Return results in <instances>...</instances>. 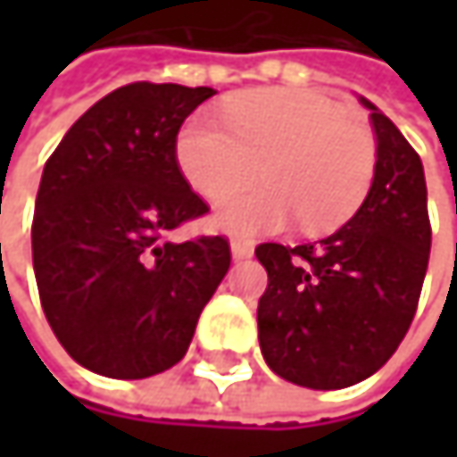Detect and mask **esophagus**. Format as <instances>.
<instances>
[{
	"mask_svg": "<svg viewBox=\"0 0 457 457\" xmlns=\"http://www.w3.org/2000/svg\"><path fill=\"white\" fill-rule=\"evenodd\" d=\"M229 248H232V256L235 259H248L253 253V243H248V240H232Z\"/></svg>",
	"mask_w": 457,
	"mask_h": 457,
	"instance_id": "obj_1",
	"label": "esophagus"
}]
</instances>
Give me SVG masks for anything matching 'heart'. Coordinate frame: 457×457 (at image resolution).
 I'll use <instances>...</instances> for the list:
<instances>
[{
	"instance_id": "obj_1",
	"label": "heart",
	"mask_w": 457,
	"mask_h": 457,
	"mask_svg": "<svg viewBox=\"0 0 457 457\" xmlns=\"http://www.w3.org/2000/svg\"><path fill=\"white\" fill-rule=\"evenodd\" d=\"M185 179L222 201L250 184L258 166L267 188L228 199L214 222L232 235L286 228H341L365 204L378 150L370 129L336 100L307 89H259L229 100L225 121L198 113L177 139Z\"/></svg>"
}]
</instances>
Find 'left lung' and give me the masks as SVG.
Masks as SVG:
<instances>
[{
  "instance_id": "8db88e82",
  "label": "left lung",
  "mask_w": 457,
  "mask_h": 457,
  "mask_svg": "<svg viewBox=\"0 0 457 457\" xmlns=\"http://www.w3.org/2000/svg\"><path fill=\"white\" fill-rule=\"evenodd\" d=\"M376 177L357 214L320 243H259L267 270L259 346L267 365L307 389H344L373 376L411 328L431 251L423 163L365 97Z\"/></svg>"
}]
</instances>
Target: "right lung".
<instances>
[{
    "label": "right lung",
    "mask_w": 457,
    "mask_h": 457,
    "mask_svg": "<svg viewBox=\"0 0 457 457\" xmlns=\"http://www.w3.org/2000/svg\"><path fill=\"white\" fill-rule=\"evenodd\" d=\"M212 87L135 81L95 103L46 158L31 222L34 275L62 349L108 378L177 365L229 270L225 235L171 243L209 214L177 163Z\"/></svg>",
    "instance_id": "obj_1"
}]
</instances>
